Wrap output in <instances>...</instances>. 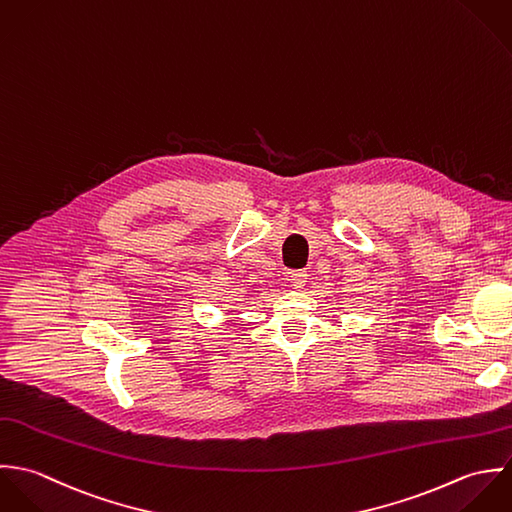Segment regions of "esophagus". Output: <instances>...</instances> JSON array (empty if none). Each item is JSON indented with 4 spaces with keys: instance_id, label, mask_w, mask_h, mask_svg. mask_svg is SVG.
I'll use <instances>...</instances> for the list:
<instances>
[{
    "instance_id": "esophagus-1",
    "label": "esophagus",
    "mask_w": 512,
    "mask_h": 512,
    "mask_svg": "<svg viewBox=\"0 0 512 512\" xmlns=\"http://www.w3.org/2000/svg\"><path fill=\"white\" fill-rule=\"evenodd\" d=\"M308 273L307 271H293L291 273V285L295 287V289H303L305 285H307Z\"/></svg>"
}]
</instances>
